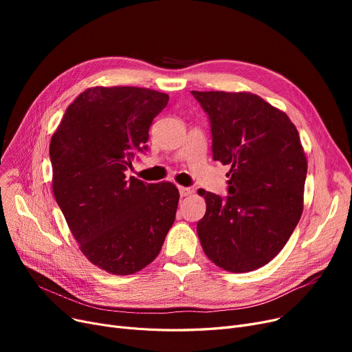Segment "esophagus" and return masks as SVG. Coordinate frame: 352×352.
<instances>
[{
  "label": "esophagus",
  "instance_id": "34e87169",
  "mask_svg": "<svg viewBox=\"0 0 352 352\" xmlns=\"http://www.w3.org/2000/svg\"><path fill=\"white\" fill-rule=\"evenodd\" d=\"M178 190H179V195L181 197H188V195H191L194 192V190L188 188V187H179Z\"/></svg>",
  "mask_w": 352,
  "mask_h": 352
}]
</instances>
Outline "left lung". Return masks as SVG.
I'll return each mask as SVG.
<instances>
[{"mask_svg": "<svg viewBox=\"0 0 352 352\" xmlns=\"http://www.w3.org/2000/svg\"><path fill=\"white\" fill-rule=\"evenodd\" d=\"M191 92L210 118L212 158L231 166L227 198L201 192V247L226 271L261 268L302 214L307 158L298 131L284 111L251 92Z\"/></svg>", "mask_w": 352, "mask_h": 352, "instance_id": "1", "label": "left lung"}]
</instances>
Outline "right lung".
Here are the masks:
<instances>
[{"label": "right lung", "mask_w": 352, "mask_h": 352, "mask_svg": "<svg viewBox=\"0 0 352 352\" xmlns=\"http://www.w3.org/2000/svg\"><path fill=\"white\" fill-rule=\"evenodd\" d=\"M168 100L150 88L91 87L52 134L55 201L81 252L109 274L151 264L174 224L179 192L173 182L125 178Z\"/></svg>", "instance_id": "1"}]
</instances>
